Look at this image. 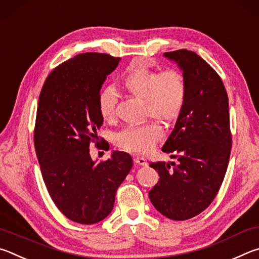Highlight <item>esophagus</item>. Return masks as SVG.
<instances>
[{
    "label": "esophagus",
    "instance_id": "1",
    "mask_svg": "<svg viewBox=\"0 0 259 259\" xmlns=\"http://www.w3.org/2000/svg\"><path fill=\"white\" fill-rule=\"evenodd\" d=\"M134 161H135V164H138L140 166H147L148 165L147 159H144L143 157H135Z\"/></svg>",
    "mask_w": 259,
    "mask_h": 259
}]
</instances>
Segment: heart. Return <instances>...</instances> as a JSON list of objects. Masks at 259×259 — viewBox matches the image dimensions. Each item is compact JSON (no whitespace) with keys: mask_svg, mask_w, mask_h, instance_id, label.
<instances>
[{"mask_svg":"<svg viewBox=\"0 0 259 259\" xmlns=\"http://www.w3.org/2000/svg\"><path fill=\"white\" fill-rule=\"evenodd\" d=\"M118 86L135 99L143 101V116L168 124L182 113L188 97L184 75L178 69L159 70L135 60L118 80ZM116 97L111 90L104 89L98 97V111L104 121L115 118ZM162 134L156 120L130 126L116 134L115 143L121 150L133 153H148Z\"/></svg>","mask_w":259,"mask_h":259,"instance_id":"1","label":"heart"}]
</instances>
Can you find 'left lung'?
I'll return each mask as SVG.
<instances>
[{
	"label": "left lung",
	"mask_w": 259,
	"mask_h": 259,
	"mask_svg": "<svg viewBox=\"0 0 259 259\" xmlns=\"http://www.w3.org/2000/svg\"><path fill=\"white\" fill-rule=\"evenodd\" d=\"M188 85L187 102L161 150L178 161L151 162L160 179L149 197L161 215L187 221L214 200L228 169L232 134L229 98L220 75L189 50L166 52Z\"/></svg>",
	"instance_id": "left-lung-1"
}]
</instances>
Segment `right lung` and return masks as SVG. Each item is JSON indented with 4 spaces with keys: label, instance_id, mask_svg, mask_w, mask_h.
Instances as JSON below:
<instances>
[{
    "label": "right lung",
    "instance_id": "right-lung-1",
    "mask_svg": "<svg viewBox=\"0 0 259 259\" xmlns=\"http://www.w3.org/2000/svg\"><path fill=\"white\" fill-rule=\"evenodd\" d=\"M120 58L88 52L54 68L39 93L34 144L50 197L67 219L95 224L110 214L117 189L132 169L128 153L94 162L90 144L103 119L98 97Z\"/></svg>",
    "mask_w": 259,
    "mask_h": 259
}]
</instances>
